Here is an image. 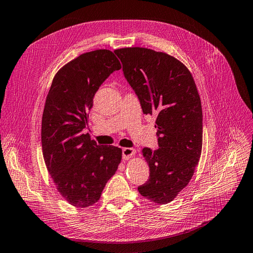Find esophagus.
Wrapping results in <instances>:
<instances>
[{
	"label": "esophagus",
	"instance_id": "esophagus-1",
	"mask_svg": "<svg viewBox=\"0 0 253 253\" xmlns=\"http://www.w3.org/2000/svg\"><path fill=\"white\" fill-rule=\"evenodd\" d=\"M133 155H134V151L132 150V148H130V147H124L122 150V157H123V159L127 160V159H129L130 157H132Z\"/></svg>",
	"mask_w": 253,
	"mask_h": 253
}]
</instances>
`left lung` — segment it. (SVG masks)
<instances>
[{
  "label": "left lung",
  "mask_w": 253,
  "mask_h": 253,
  "mask_svg": "<svg viewBox=\"0 0 253 253\" xmlns=\"http://www.w3.org/2000/svg\"><path fill=\"white\" fill-rule=\"evenodd\" d=\"M144 114L156 116L158 148H143L150 177L140 194L167 204L188 185L202 151L203 114L193 78L169 54L146 48L114 51Z\"/></svg>",
  "instance_id": "1"
}]
</instances>
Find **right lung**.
Here are the masks:
<instances>
[{
    "label": "right lung",
    "mask_w": 253,
    "mask_h": 253,
    "mask_svg": "<svg viewBox=\"0 0 253 253\" xmlns=\"http://www.w3.org/2000/svg\"><path fill=\"white\" fill-rule=\"evenodd\" d=\"M120 69L112 51H90L57 71L49 89L42 123L43 159L57 190L77 207L99 200L121 163L120 147L97 145L83 133L96 92Z\"/></svg>",
    "instance_id": "1"
}]
</instances>
